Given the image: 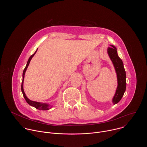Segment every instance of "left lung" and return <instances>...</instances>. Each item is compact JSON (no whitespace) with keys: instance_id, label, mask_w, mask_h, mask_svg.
<instances>
[{"instance_id":"left-lung-1","label":"left lung","mask_w":147,"mask_h":147,"mask_svg":"<svg viewBox=\"0 0 147 147\" xmlns=\"http://www.w3.org/2000/svg\"><path fill=\"white\" fill-rule=\"evenodd\" d=\"M108 53L115 69L117 78V87L112 99L113 104L117 103L123 97L126 88V75L121 59L117 55V49L113 45L108 48Z\"/></svg>"}]
</instances>
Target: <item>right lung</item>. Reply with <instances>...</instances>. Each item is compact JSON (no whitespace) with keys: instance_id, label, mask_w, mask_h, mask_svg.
<instances>
[{"instance_id":"right-lung-1","label":"right lung","mask_w":147,"mask_h":147,"mask_svg":"<svg viewBox=\"0 0 147 147\" xmlns=\"http://www.w3.org/2000/svg\"><path fill=\"white\" fill-rule=\"evenodd\" d=\"M38 50V49H37ZM37 50L35 52V53L32 55L30 58L28 59V61L27 63V65L25 67V69H24V71H23V81H22V93L23 94V96L26 99V100L27 101V102L30 105L35 108L36 109H39V110H42V111H47V110H49V109H51L52 107L51 105H50L48 104V103H40V102H35V101H32L30 99H29L27 96L26 95V94L24 92V89H23V82H24V75H25V73L27 70V69L30 64V61L31 60V59L32 58V57L34 56V55L36 53Z\"/></svg>"}]
</instances>
